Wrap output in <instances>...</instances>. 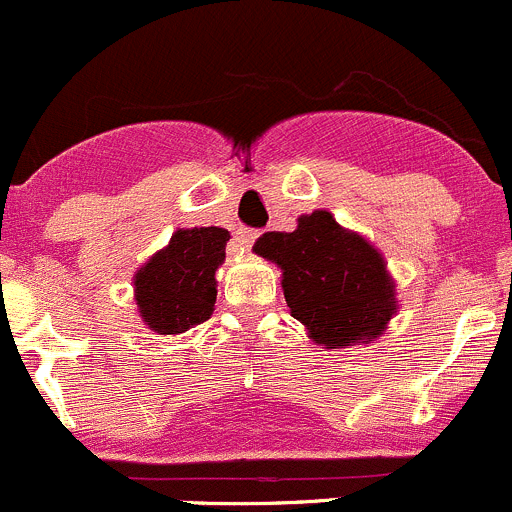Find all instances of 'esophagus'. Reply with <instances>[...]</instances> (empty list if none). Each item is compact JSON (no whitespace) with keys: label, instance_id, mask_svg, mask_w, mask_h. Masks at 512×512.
Wrapping results in <instances>:
<instances>
[{"label":"esophagus","instance_id":"esophagus-1","mask_svg":"<svg viewBox=\"0 0 512 512\" xmlns=\"http://www.w3.org/2000/svg\"><path fill=\"white\" fill-rule=\"evenodd\" d=\"M256 231H251V229H241L239 234H236V251H241V254H244V251H249L251 249V244H254L256 241Z\"/></svg>","mask_w":512,"mask_h":512}]
</instances>
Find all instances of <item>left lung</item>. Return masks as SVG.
Segmentation results:
<instances>
[{
    "label": "left lung",
    "mask_w": 512,
    "mask_h": 512,
    "mask_svg": "<svg viewBox=\"0 0 512 512\" xmlns=\"http://www.w3.org/2000/svg\"><path fill=\"white\" fill-rule=\"evenodd\" d=\"M254 254L281 268L291 315L325 350L370 345L397 315V286L384 256L328 209L298 217L293 231H266Z\"/></svg>",
    "instance_id": "1"
}]
</instances>
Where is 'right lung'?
<instances>
[{
	"label": "right lung",
	"instance_id": "1",
	"mask_svg": "<svg viewBox=\"0 0 512 512\" xmlns=\"http://www.w3.org/2000/svg\"><path fill=\"white\" fill-rule=\"evenodd\" d=\"M229 239V231L219 226L177 229L170 244L135 271L133 300L152 333L179 335L209 320Z\"/></svg>",
	"mask_w": 512,
	"mask_h": 512
}]
</instances>
